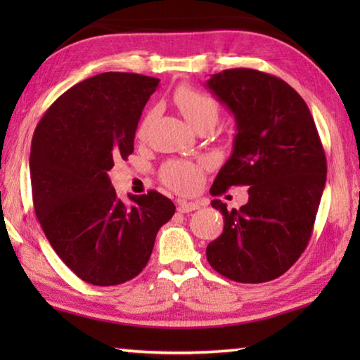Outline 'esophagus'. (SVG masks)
<instances>
[{
	"mask_svg": "<svg viewBox=\"0 0 360 360\" xmlns=\"http://www.w3.org/2000/svg\"><path fill=\"white\" fill-rule=\"evenodd\" d=\"M200 205L197 202H187V200H178V211L179 212H192L198 210Z\"/></svg>",
	"mask_w": 360,
	"mask_h": 360,
	"instance_id": "1",
	"label": "esophagus"
}]
</instances>
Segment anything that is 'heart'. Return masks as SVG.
<instances>
[{
    "label": "heart",
    "instance_id": "obj_1",
    "mask_svg": "<svg viewBox=\"0 0 360 360\" xmlns=\"http://www.w3.org/2000/svg\"><path fill=\"white\" fill-rule=\"evenodd\" d=\"M173 101L178 106L181 114L191 124L195 130L203 129V127H214L219 119V103L211 95L200 92L197 89L181 85L174 90ZM154 112L149 111L138 127V138H146L150 129ZM160 178L163 184L176 192L188 193L197 191L200 182H202V165L192 162L182 160H169L160 169Z\"/></svg>",
    "mask_w": 360,
    "mask_h": 360
}]
</instances>
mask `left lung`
<instances>
[{"label":"left lung","instance_id":"left-lung-1","mask_svg":"<svg viewBox=\"0 0 360 360\" xmlns=\"http://www.w3.org/2000/svg\"><path fill=\"white\" fill-rule=\"evenodd\" d=\"M206 87L236 124L233 152L211 193L249 186L240 210L211 202L222 212L224 231L206 248V259L231 281H271L307 248L324 192L327 162L313 115L288 82L257 70H225Z\"/></svg>","mask_w":360,"mask_h":360}]
</instances>
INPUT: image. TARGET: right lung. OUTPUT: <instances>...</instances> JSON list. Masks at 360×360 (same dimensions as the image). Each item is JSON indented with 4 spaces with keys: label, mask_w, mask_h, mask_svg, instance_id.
I'll return each instance as SVG.
<instances>
[{
    "label": "right lung",
    "mask_w": 360,
    "mask_h": 360,
    "mask_svg": "<svg viewBox=\"0 0 360 360\" xmlns=\"http://www.w3.org/2000/svg\"><path fill=\"white\" fill-rule=\"evenodd\" d=\"M158 79L101 72L72 85L36 127L30 176L36 217L53 251L82 281L115 285L148 265L176 206L150 191L117 197L109 169L129 157Z\"/></svg>",
    "instance_id": "add662e5"
}]
</instances>
